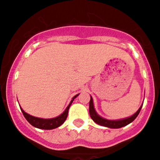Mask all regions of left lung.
I'll return each mask as SVG.
<instances>
[{"mask_svg":"<svg viewBox=\"0 0 160 160\" xmlns=\"http://www.w3.org/2000/svg\"><path fill=\"white\" fill-rule=\"evenodd\" d=\"M141 108H142V105L139 108V110L136 112L131 117L126 118L120 119V120H107V119L103 118L100 117L95 111V108H94L93 104V99L92 97H91L90 102H89V114H90L91 118L92 120L97 123L98 125H102V126H105V127L111 128V129H118V128H122L125 126V125H129V123L133 122L136 119V118L138 116L139 113L141 111Z\"/></svg>","mask_w":160,"mask_h":160,"instance_id":"1","label":"left lung"}]
</instances>
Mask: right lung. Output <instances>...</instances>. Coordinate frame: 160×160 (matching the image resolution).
<instances>
[{"label": "right lung", "instance_id": "right-lung-1", "mask_svg": "<svg viewBox=\"0 0 160 160\" xmlns=\"http://www.w3.org/2000/svg\"><path fill=\"white\" fill-rule=\"evenodd\" d=\"M78 95H75V96L72 98L70 103L68 104L67 108L65 109V111H64L61 115L58 116V117L56 118H53L45 119V118H40L34 117V116H31L30 115V114H27L26 112H25L21 107H20V109H21L22 113H23V116H24L25 118L27 119V121H28L31 125H33L34 127H36L38 128V129H55V128L59 127L60 125H62V124L65 122V121L66 120L67 117H68V109H69L72 102L73 100H74V98H77V97L78 96Z\"/></svg>", "mask_w": 160, "mask_h": 160}]
</instances>
